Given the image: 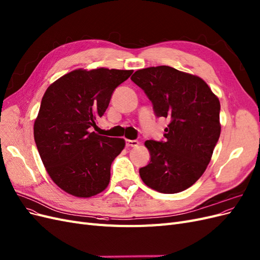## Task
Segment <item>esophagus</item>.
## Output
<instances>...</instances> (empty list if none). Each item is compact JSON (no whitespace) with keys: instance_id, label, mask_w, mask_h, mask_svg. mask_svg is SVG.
I'll return each mask as SVG.
<instances>
[{"instance_id":"obj_1","label":"esophagus","mask_w":260,"mask_h":260,"mask_svg":"<svg viewBox=\"0 0 260 260\" xmlns=\"http://www.w3.org/2000/svg\"><path fill=\"white\" fill-rule=\"evenodd\" d=\"M139 145L138 140H125V146L127 147H136Z\"/></svg>"}]
</instances>
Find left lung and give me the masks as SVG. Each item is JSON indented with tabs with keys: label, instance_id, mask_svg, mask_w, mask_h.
<instances>
[{
	"label": "left lung",
	"instance_id": "obj_1",
	"mask_svg": "<svg viewBox=\"0 0 260 260\" xmlns=\"http://www.w3.org/2000/svg\"><path fill=\"white\" fill-rule=\"evenodd\" d=\"M131 80L152 102L155 115L170 120L164 141H145L151 160L140 177L157 192H182L210 161L221 131L220 102L200 77L169 66L137 70Z\"/></svg>",
	"mask_w": 260,
	"mask_h": 260
}]
</instances>
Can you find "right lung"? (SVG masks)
Listing matches in <instances>:
<instances>
[{"label": "right lung", "instance_id": "add662e5", "mask_svg": "<svg viewBox=\"0 0 260 260\" xmlns=\"http://www.w3.org/2000/svg\"><path fill=\"white\" fill-rule=\"evenodd\" d=\"M133 70L77 69L45 91L35 121L37 148L49 176L61 190L77 198L104 191L111 166L124 140L92 131L104 115L113 92Z\"/></svg>", "mask_w": 260, "mask_h": 260}]
</instances>
